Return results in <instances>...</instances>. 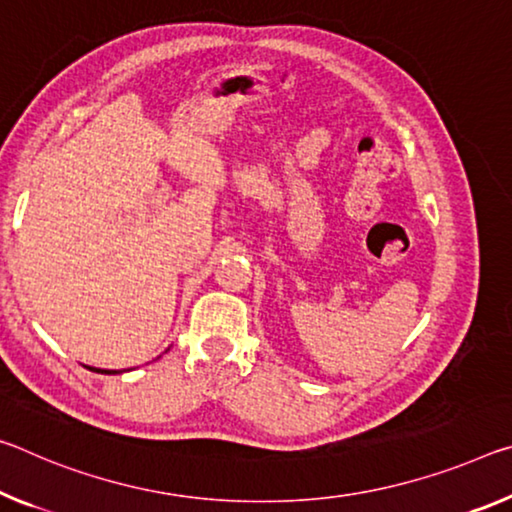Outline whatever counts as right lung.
Here are the masks:
<instances>
[{
	"label": "right lung",
	"mask_w": 512,
	"mask_h": 512,
	"mask_svg": "<svg viewBox=\"0 0 512 512\" xmlns=\"http://www.w3.org/2000/svg\"><path fill=\"white\" fill-rule=\"evenodd\" d=\"M107 373H113V371H107Z\"/></svg>",
	"instance_id": "obj_1"
}]
</instances>
